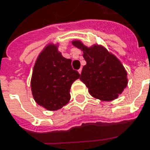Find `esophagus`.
<instances>
[{
  "mask_svg": "<svg viewBox=\"0 0 150 150\" xmlns=\"http://www.w3.org/2000/svg\"><path fill=\"white\" fill-rule=\"evenodd\" d=\"M81 71H82V68H80V69H78V72H79V74H81Z\"/></svg>",
  "mask_w": 150,
  "mask_h": 150,
  "instance_id": "34e87169",
  "label": "esophagus"
}]
</instances>
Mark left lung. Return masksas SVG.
<instances>
[{"label":"left lung","mask_w":150,"mask_h":150,"mask_svg":"<svg viewBox=\"0 0 150 150\" xmlns=\"http://www.w3.org/2000/svg\"><path fill=\"white\" fill-rule=\"evenodd\" d=\"M72 44L83 52L87 64L83 67L81 80L92 97L102 101H112L127 85V71L119 59L102 45L87 47L81 40Z\"/></svg>","instance_id":"obj_1"}]
</instances>
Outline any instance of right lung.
<instances>
[{"mask_svg": "<svg viewBox=\"0 0 150 150\" xmlns=\"http://www.w3.org/2000/svg\"><path fill=\"white\" fill-rule=\"evenodd\" d=\"M59 45L49 44L38 55L31 77V91L38 105L54 111L70 100L72 83L80 74L72 68L71 59L58 50Z\"/></svg>", "mask_w": 150, "mask_h": 150, "instance_id": "obj_1", "label": "right lung"}]
</instances>
